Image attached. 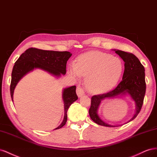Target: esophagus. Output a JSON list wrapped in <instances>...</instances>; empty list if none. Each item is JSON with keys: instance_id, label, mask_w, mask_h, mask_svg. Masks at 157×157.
<instances>
[{"instance_id": "1", "label": "esophagus", "mask_w": 157, "mask_h": 157, "mask_svg": "<svg viewBox=\"0 0 157 157\" xmlns=\"http://www.w3.org/2000/svg\"><path fill=\"white\" fill-rule=\"evenodd\" d=\"M76 93H77V95L79 97H81L84 95L85 93H84L83 89L82 87H78L77 89H76Z\"/></svg>"}]
</instances>
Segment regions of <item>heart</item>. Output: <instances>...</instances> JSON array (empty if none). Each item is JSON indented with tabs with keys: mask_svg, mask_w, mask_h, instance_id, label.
Returning <instances> with one entry per match:
<instances>
[{
	"mask_svg": "<svg viewBox=\"0 0 157 157\" xmlns=\"http://www.w3.org/2000/svg\"><path fill=\"white\" fill-rule=\"evenodd\" d=\"M122 70L123 64L119 58L101 51L84 53L78 57L77 62H71L68 67V72L74 78L86 77V87L96 94L106 93L113 88Z\"/></svg>",
	"mask_w": 157,
	"mask_h": 157,
	"instance_id": "heart-1",
	"label": "heart"
}]
</instances>
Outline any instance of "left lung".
Listing matches in <instances>:
<instances>
[{"mask_svg":"<svg viewBox=\"0 0 157 157\" xmlns=\"http://www.w3.org/2000/svg\"><path fill=\"white\" fill-rule=\"evenodd\" d=\"M118 55L124 63V72L122 80L120 82L114 90L102 95H94L91 97V107L89 110V114L91 120L96 124L106 127H118L105 122L101 120L98 114V109L102 100L105 98H111L118 97L129 95L136 104V113L127 123L137 117L141 109L143 103L145 91L146 83L145 79V68L141 64L140 60L133 55L120 50L113 49Z\"/></svg>","mask_w":157,"mask_h":157,"instance_id":"1","label":"left lung"}]
</instances>
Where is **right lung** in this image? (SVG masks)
<instances>
[{
	"instance_id": "right-lung-1",
	"label": "right lung",
	"mask_w": 157,
	"mask_h": 157,
	"mask_svg": "<svg viewBox=\"0 0 157 157\" xmlns=\"http://www.w3.org/2000/svg\"><path fill=\"white\" fill-rule=\"evenodd\" d=\"M71 55L72 54L68 51H44L35 48L27 49L21 54L13 67L10 83V95L12 101L16 85L24 75L34 69H40L56 78H60L61 75L66 74L67 61ZM75 89V86L63 89L62 99L64 105V120L60 126L55 129H60L66 124L67 111L70 106L78 98Z\"/></svg>"
}]
</instances>
